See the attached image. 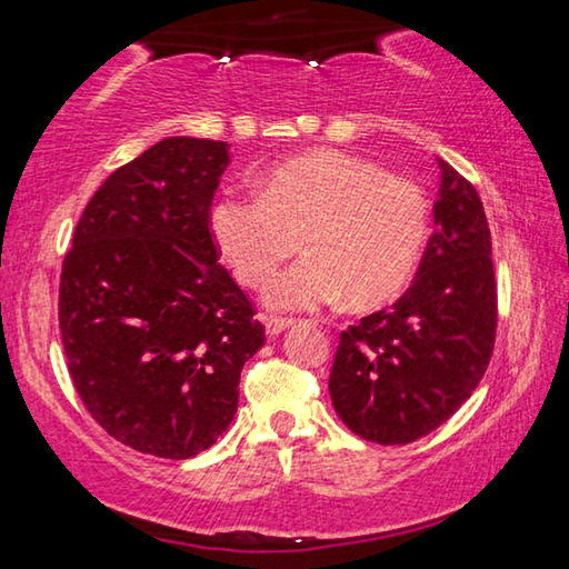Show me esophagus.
<instances>
[{
  "instance_id": "obj_1",
  "label": "esophagus",
  "mask_w": 569,
  "mask_h": 569,
  "mask_svg": "<svg viewBox=\"0 0 569 569\" xmlns=\"http://www.w3.org/2000/svg\"><path fill=\"white\" fill-rule=\"evenodd\" d=\"M263 323H266V333L268 336H278V333H283L288 326H291V321H286V319H276V316H263Z\"/></svg>"
}]
</instances>
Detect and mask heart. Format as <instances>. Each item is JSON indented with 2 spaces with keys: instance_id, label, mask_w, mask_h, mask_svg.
Here are the masks:
<instances>
[{
  "instance_id": "1",
  "label": "heart",
  "mask_w": 569,
  "mask_h": 569,
  "mask_svg": "<svg viewBox=\"0 0 569 569\" xmlns=\"http://www.w3.org/2000/svg\"><path fill=\"white\" fill-rule=\"evenodd\" d=\"M258 188L220 192L210 233L248 288L271 281L301 238L306 258L266 291L278 311H311L339 298L351 311H369L411 281L429 238V200L413 180L319 148L273 162Z\"/></svg>"
}]
</instances>
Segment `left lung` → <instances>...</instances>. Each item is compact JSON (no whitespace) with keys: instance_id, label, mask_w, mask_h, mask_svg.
Listing matches in <instances>:
<instances>
[{"instance_id":"left-lung-1","label":"left lung","mask_w":569,"mask_h":569,"mask_svg":"<svg viewBox=\"0 0 569 569\" xmlns=\"http://www.w3.org/2000/svg\"><path fill=\"white\" fill-rule=\"evenodd\" d=\"M435 236L417 278L389 311L341 333L329 391L353 435L409 445L441 427L485 377L495 349L497 286L485 206L439 160Z\"/></svg>"}]
</instances>
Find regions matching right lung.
Here are the masks:
<instances>
[{
	"mask_svg": "<svg viewBox=\"0 0 569 569\" xmlns=\"http://www.w3.org/2000/svg\"><path fill=\"white\" fill-rule=\"evenodd\" d=\"M228 142L166 138L112 172L60 276L67 369L92 419L162 459L210 449L266 331L218 263L210 203Z\"/></svg>",
	"mask_w": 569,
	"mask_h": 569,
	"instance_id": "add662e5",
	"label": "right lung"
}]
</instances>
